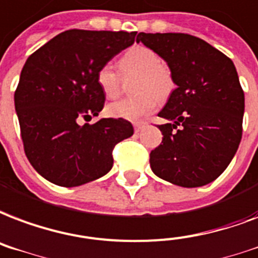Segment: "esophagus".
Masks as SVG:
<instances>
[{
    "label": "esophagus",
    "mask_w": 258,
    "mask_h": 258,
    "mask_svg": "<svg viewBox=\"0 0 258 258\" xmlns=\"http://www.w3.org/2000/svg\"><path fill=\"white\" fill-rule=\"evenodd\" d=\"M145 123H137V124L134 125V128H135V133H139V131H142L145 128Z\"/></svg>",
    "instance_id": "obj_1"
}]
</instances>
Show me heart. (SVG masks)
<instances>
[{
	"label": "heart",
	"instance_id": "heart-1",
	"mask_svg": "<svg viewBox=\"0 0 258 258\" xmlns=\"http://www.w3.org/2000/svg\"><path fill=\"white\" fill-rule=\"evenodd\" d=\"M119 68L123 74H138L134 98H124L109 103L105 113L109 117L128 121H141L158 105V97L168 96L174 88L170 69L160 62L158 54L146 46H134L120 58ZM96 82L107 98H115L120 93V77L113 66L103 64L96 73Z\"/></svg>",
	"mask_w": 258,
	"mask_h": 258
}]
</instances>
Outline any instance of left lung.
I'll return each instance as SVG.
<instances>
[{
	"label": "left lung",
	"instance_id": "1",
	"mask_svg": "<svg viewBox=\"0 0 258 258\" xmlns=\"http://www.w3.org/2000/svg\"><path fill=\"white\" fill-rule=\"evenodd\" d=\"M172 72L176 89L158 113L162 143L150 153L155 176L185 188L225 172L242 137L245 96L233 60L186 33H138Z\"/></svg>",
	"mask_w": 258,
	"mask_h": 258
}]
</instances>
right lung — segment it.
<instances>
[{
    "instance_id": "obj_1",
    "label": "right lung",
    "mask_w": 258,
    "mask_h": 258,
    "mask_svg": "<svg viewBox=\"0 0 258 258\" xmlns=\"http://www.w3.org/2000/svg\"><path fill=\"white\" fill-rule=\"evenodd\" d=\"M137 32L70 29L52 37L25 62L15 93L27 158L42 177L60 186L97 180L112 169V149L134 134L123 119L98 116L105 96L96 73L133 46Z\"/></svg>"
}]
</instances>
